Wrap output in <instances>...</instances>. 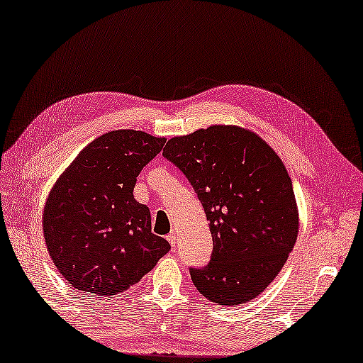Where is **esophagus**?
<instances>
[{"instance_id": "esophagus-1", "label": "esophagus", "mask_w": 363, "mask_h": 363, "mask_svg": "<svg viewBox=\"0 0 363 363\" xmlns=\"http://www.w3.org/2000/svg\"><path fill=\"white\" fill-rule=\"evenodd\" d=\"M167 240H169L170 245L175 247V246H177V242H178V235L175 233V231H172V233L167 236Z\"/></svg>"}]
</instances>
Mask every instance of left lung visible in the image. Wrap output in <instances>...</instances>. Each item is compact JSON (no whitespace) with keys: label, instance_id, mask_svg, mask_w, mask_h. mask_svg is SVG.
Returning a JSON list of instances; mask_svg holds the SVG:
<instances>
[{"label":"left lung","instance_id":"8db88e82","mask_svg":"<svg viewBox=\"0 0 363 363\" xmlns=\"http://www.w3.org/2000/svg\"><path fill=\"white\" fill-rule=\"evenodd\" d=\"M162 156L188 178L209 220L211 262L189 269L196 289L220 306L254 299L298 238V206L281 159L259 135L235 125L175 136Z\"/></svg>","mask_w":363,"mask_h":363}]
</instances>
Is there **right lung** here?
<instances>
[{"label":"right lung","mask_w":363,"mask_h":363,"mask_svg":"<svg viewBox=\"0 0 363 363\" xmlns=\"http://www.w3.org/2000/svg\"><path fill=\"white\" fill-rule=\"evenodd\" d=\"M164 143L136 130L101 135L48 196V252L59 273L88 298L123 293L170 251L169 241L151 233L150 209L133 198L136 177Z\"/></svg>","instance_id":"right-lung-1"}]
</instances>
